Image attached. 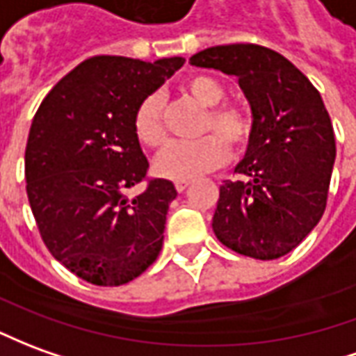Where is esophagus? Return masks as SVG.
Masks as SVG:
<instances>
[{
    "mask_svg": "<svg viewBox=\"0 0 356 356\" xmlns=\"http://www.w3.org/2000/svg\"><path fill=\"white\" fill-rule=\"evenodd\" d=\"M188 185H191V181H175V188H177V193H183Z\"/></svg>",
    "mask_w": 356,
    "mask_h": 356,
    "instance_id": "34e87169",
    "label": "esophagus"
}]
</instances>
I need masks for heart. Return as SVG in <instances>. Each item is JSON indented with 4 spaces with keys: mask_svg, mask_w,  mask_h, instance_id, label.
<instances>
[{
    "mask_svg": "<svg viewBox=\"0 0 356 356\" xmlns=\"http://www.w3.org/2000/svg\"><path fill=\"white\" fill-rule=\"evenodd\" d=\"M183 90L202 108H210L202 123L204 135L196 140H175L170 143L154 161V170L160 177L186 179L200 177L208 171L220 168L229 158L230 143L238 148L247 143L250 135V121L243 109L235 106H218L225 90L216 79L206 74H195L186 79ZM136 138L150 148H158L165 140V131L161 125V96H146L135 111L133 119Z\"/></svg>",
    "mask_w": 356,
    "mask_h": 356,
    "instance_id": "heart-1",
    "label": "heart"
}]
</instances>
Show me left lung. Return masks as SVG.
<instances>
[{"mask_svg":"<svg viewBox=\"0 0 356 356\" xmlns=\"http://www.w3.org/2000/svg\"><path fill=\"white\" fill-rule=\"evenodd\" d=\"M188 63L237 76L252 118L235 168L247 181L220 186L216 237L256 260L287 254L322 218L334 171V129L320 92L289 59L256 44L213 46Z\"/></svg>","mask_w":356,"mask_h":356,"instance_id":"left-lung-1","label":"left lung"}]
</instances>
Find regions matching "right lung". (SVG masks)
<instances>
[{"label":"right lung","mask_w":356,"mask_h":356,"mask_svg":"<svg viewBox=\"0 0 356 356\" xmlns=\"http://www.w3.org/2000/svg\"><path fill=\"white\" fill-rule=\"evenodd\" d=\"M185 57L94 56L67 73L32 119L24 175L40 235L57 262L94 285L133 282L158 258L175 185L148 177L133 129L138 104ZM144 180L129 199L124 191Z\"/></svg>","instance_id":"right-lung-1"}]
</instances>
